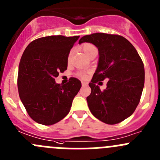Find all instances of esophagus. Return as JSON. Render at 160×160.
Listing matches in <instances>:
<instances>
[{"label": "esophagus", "instance_id": "34e87169", "mask_svg": "<svg viewBox=\"0 0 160 160\" xmlns=\"http://www.w3.org/2000/svg\"><path fill=\"white\" fill-rule=\"evenodd\" d=\"M81 83H82V86H83V87H86V86H88V83H87V82H84V81H82Z\"/></svg>", "mask_w": 160, "mask_h": 160}]
</instances>
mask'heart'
Instances as JSON below:
<instances>
[{"label": "heart", "mask_w": 160, "mask_h": 160, "mask_svg": "<svg viewBox=\"0 0 160 160\" xmlns=\"http://www.w3.org/2000/svg\"><path fill=\"white\" fill-rule=\"evenodd\" d=\"M80 49L83 50V52H84L87 56H89V57L92 54H93V52H98L97 48L95 47L93 44H91V43H83V44H82L81 46H80ZM71 54H72V52H70V54H69L68 56V61L70 60ZM77 75L78 76V77H81V78H85L87 76V73L86 72H77Z\"/></svg>", "instance_id": "1"}]
</instances>
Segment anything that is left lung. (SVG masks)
Segmentation results:
<instances>
[{"mask_svg":"<svg viewBox=\"0 0 160 160\" xmlns=\"http://www.w3.org/2000/svg\"><path fill=\"white\" fill-rule=\"evenodd\" d=\"M90 42L99 51L97 70L89 83L87 98L90 112L108 125L122 122L132 115L140 101L145 83L144 64L128 40L118 35L93 33L82 37L79 43ZM108 80L101 91L97 83Z\"/></svg>","mask_w":160,"mask_h":160,"instance_id":"left-lung-1","label":"left lung"}]
</instances>
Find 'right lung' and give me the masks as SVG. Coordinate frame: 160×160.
Listing matches in <instances>:
<instances>
[{"label":"right lung","mask_w":160,"mask_h":160,"mask_svg":"<svg viewBox=\"0 0 160 160\" xmlns=\"http://www.w3.org/2000/svg\"><path fill=\"white\" fill-rule=\"evenodd\" d=\"M79 37H42L29 43L24 51L18 89L28 115L37 123L54 125L70 112L81 82L71 77L68 83L60 85L55 78L67 70L69 53Z\"/></svg>","instance_id":"1"}]
</instances>
